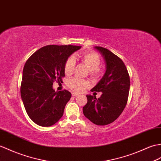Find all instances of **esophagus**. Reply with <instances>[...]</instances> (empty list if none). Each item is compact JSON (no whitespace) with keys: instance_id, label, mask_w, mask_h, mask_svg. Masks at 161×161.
I'll use <instances>...</instances> for the list:
<instances>
[{"instance_id":"1","label":"esophagus","mask_w":161,"mask_h":161,"mask_svg":"<svg viewBox=\"0 0 161 161\" xmlns=\"http://www.w3.org/2000/svg\"><path fill=\"white\" fill-rule=\"evenodd\" d=\"M78 95H79V94H77V93H76V92H73L72 93V96L74 97H77Z\"/></svg>"}]
</instances>
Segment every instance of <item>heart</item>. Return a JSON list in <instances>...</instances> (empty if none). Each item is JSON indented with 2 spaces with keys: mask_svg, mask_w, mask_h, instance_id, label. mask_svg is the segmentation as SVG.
<instances>
[{
  "mask_svg": "<svg viewBox=\"0 0 161 161\" xmlns=\"http://www.w3.org/2000/svg\"><path fill=\"white\" fill-rule=\"evenodd\" d=\"M81 61L90 69V75L92 78L98 77L102 73V69L99 66L102 63L100 56L94 51H85L78 54ZM75 66V59L73 57L68 58L64 63V70L66 75H71ZM68 86L73 91L81 92L88 86V83L86 80L78 77H73L67 82Z\"/></svg>",
  "mask_w": 161,
  "mask_h": 161,
  "instance_id": "heart-1",
  "label": "heart"
}]
</instances>
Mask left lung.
<instances>
[{"label": "left lung", "instance_id": "left-lung-1", "mask_svg": "<svg viewBox=\"0 0 161 161\" xmlns=\"http://www.w3.org/2000/svg\"><path fill=\"white\" fill-rule=\"evenodd\" d=\"M95 48L105 59L106 71L91 91L102 94L98 99L94 95H86L88 102L83 107V113L95 125H106L115 121L124 110L129 95L130 75L120 58L106 48Z\"/></svg>", "mask_w": 161, "mask_h": 161}]
</instances>
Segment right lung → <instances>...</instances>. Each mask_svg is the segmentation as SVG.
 Returning <instances> with one entry per match:
<instances>
[{
    "label": "right lung",
    "instance_id": "add662e5",
    "mask_svg": "<svg viewBox=\"0 0 161 161\" xmlns=\"http://www.w3.org/2000/svg\"><path fill=\"white\" fill-rule=\"evenodd\" d=\"M81 47L47 45L30 56L24 66L20 94L26 112L37 125L48 127L62 117L71 97L66 90L56 92L54 81L64 77V66L69 56Z\"/></svg>",
    "mask_w": 161,
    "mask_h": 161
}]
</instances>
